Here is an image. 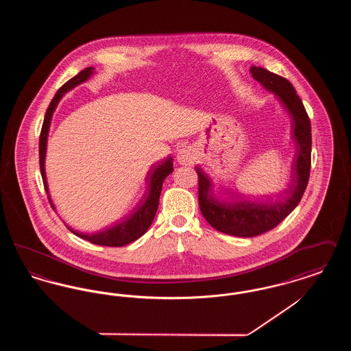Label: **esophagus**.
Returning a JSON list of instances; mask_svg holds the SVG:
<instances>
[{
  "mask_svg": "<svg viewBox=\"0 0 351 351\" xmlns=\"http://www.w3.org/2000/svg\"><path fill=\"white\" fill-rule=\"evenodd\" d=\"M195 154L191 149H182V150L178 152V163L182 165V166H189V165H193L195 162Z\"/></svg>",
  "mask_w": 351,
  "mask_h": 351,
  "instance_id": "esophagus-1",
  "label": "esophagus"
}]
</instances>
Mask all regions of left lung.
I'll return each mask as SVG.
<instances>
[{
  "instance_id": "obj_1",
  "label": "left lung",
  "mask_w": 351,
  "mask_h": 351,
  "mask_svg": "<svg viewBox=\"0 0 351 351\" xmlns=\"http://www.w3.org/2000/svg\"><path fill=\"white\" fill-rule=\"evenodd\" d=\"M250 72L258 83L276 96L289 114L292 141L295 143V158L292 162L289 189L283 192L288 195L284 201H280L278 195L275 196V201L272 199H268V201L218 199L209 175L204 172L202 168L196 167L199 175V204L202 216L218 232L234 237H255L276 228L300 202L311 172V121L293 85L265 68L251 67Z\"/></svg>"
}]
</instances>
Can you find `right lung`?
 Instances as JSON below:
<instances>
[{"instance_id": "add662e5", "label": "right lung", "mask_w": 351, "mask_h": 351, "mask_svg": "<svg viewBox=\"0 0 351 351\" xmlns=\"http://www.w3.org/2000/svg\"><path fill=\"white\" fill-rule=\"evenodd\" d=\"M93 73H95V68H85L82 72H79L75 77L68 80L63 86H60L59 90L56 92V95L53 96V99L51 100L46 116H45L43 125H42V132L39 136V166H40V175L43 179L45 189H46L47 197H49L53 210H55V205L51 200L49 184H47V178H46V168H45V159H46V151H47V136H49V130H50L52 114H53L59 101L62 100V97L67 93L68 90L73 89L79 84L86 82ZM172 171H173V165H172L171 156H168L167 159L163 162L155 163L149 169L147 176H146L147 191L141 201L138 202V205L134 208L133 213L119 219V222L114 223L113 226L93 234L80 233V232L72 229L71 226H68L67 223H66V226L69 229V232H72L75 235L86 239L95 245L121 247V246L132 243L135 239H138L139 237H142L143 234L146 233L147 229L150 228L154 217L156 215L158 206H159V197H160L163 182L169 173H172Z\"/></svg>"}]
</instances>
